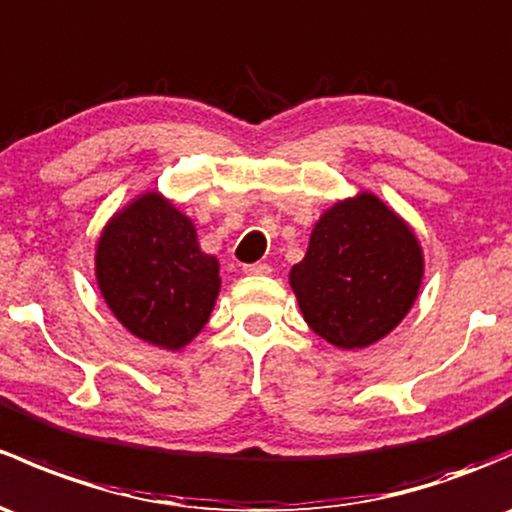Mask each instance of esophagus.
Returning <instances> with one entry per match:
<instances>
[{
  "label": "esophagus",
  "instance_id": "1",
  "mask_svg": "<svg viewBox=\"0 0 512 512\" xmlns=\"http://www.w3.org/2000/svg\"><path fill=\"white\" fill-rule=\"evenodd\" d=\"M245 274H270V265H265V262H255V265H245L242 267Z\"/></svg>",
  "mask_w": 512,
  "mask_h": 512
}]
</instances>
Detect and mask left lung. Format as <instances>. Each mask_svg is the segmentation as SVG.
<instances>
[{"label":"left lung","mask_w":512,"mask_h":512,"mask_svg":"<svg viewBox=\"0 0 512 512\" xmlns=\"http://www.w3.org/2000/svg\"><path fill=\"white\" fill-rule=\"evenodd\" d=\"M424 260L405 220L373 193L321 215L289 284L311 331L338 348H365L412 309Z\"/></svg>","instance_id":"1"}]
</instances>
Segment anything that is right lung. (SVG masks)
<instances>
[{"mask_svg": "<svg viewBox=\"0 0 512 512\" xmlns=\"http://www.w3.org/2000/svg\"><path fill=\"white\" fill-rule=\"evenodd\" d=\"M95 274L112 314L159 348H184L211 316L218 260L201 252L196 228L159 193H144L107 223Z\"/></svg>", "mask_w": 512, "mask_h": 512, "instance_id": "1", "label": "right lung"}]
</instances>
